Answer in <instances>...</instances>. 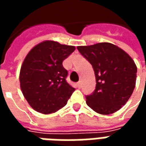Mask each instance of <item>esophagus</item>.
I'll list each match as a JSON object with an SVG mask.
<instances>
[{
    "label": "esophagus",
    "instance_id": "1",
    "mask_svg": "<svg viewBox=\"0 0 146 146\" xmlns=\"http://www.w3.org/2000/svg\"><path fill=\"white\" fill-rule=\"evenodd\" d=\"M76 87L78 88H81V87H82V84L81 82H78L76 84Z\"/></svg>",
    "mask_w": 146,
    "mask_h": 146
}]
</instances>
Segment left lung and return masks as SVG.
<instances>
[{
	"label": "left lung",
	"instance_id": "left-lung-1",
	"mask_svg": "<svg viewBox=\"0 0 146 146\" xmlns=\"http://www.w3.org/2000/svg\"><path fill=\"white\" fill-rule=\"evenodd\" d=\"M92 64L96 87L86 102L96 113L109 115L126 104L135 88L137 66L128 54L110 43L77 47Z\"/></svg>",
	"mask_w": 146,
	"mask_h": 146
}]
</instances>
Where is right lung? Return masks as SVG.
I'll return each instance as SVG.
<instances>
[{
    "instance_id": "1",
    "label": "right lung",
    "mask_w": 146,
    "mask_h": 146,
    "mask_svg": "<svg viewBox=\"0 0 146 146\" xmlns=\"http://www.w3.org/2000/svg\"><path fill=\"white\" fill-rule=\"evenodd\" d=\"M74 46L45 40L33 47L22 65L19 81L22 92L33 110L50 114L64 107L75 88L66 82L68 71L62 62Z\"/></svg>"
}]
</instances>
